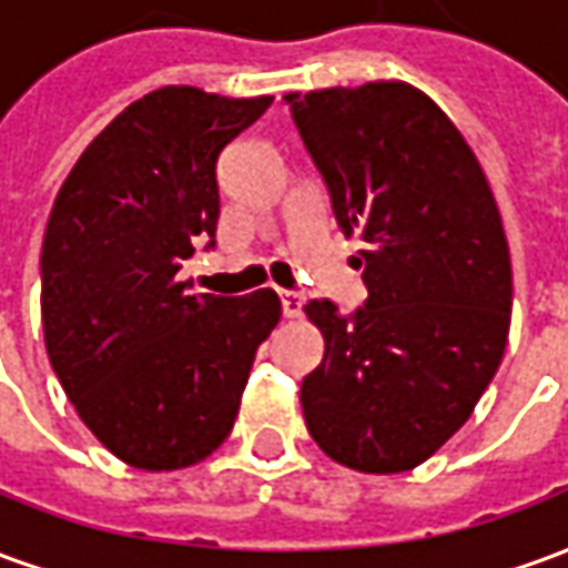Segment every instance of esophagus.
Wrapping results in <instances>:
<instances>
[{
  "instance_id": "34e87169",
  "label": "esophagus",
  "mask_w": 568,
  "mask_h": 568,
  "mask_svg": "<svg viewBox=\"0 0 568 568\" xmlns=\"http://www.w3.org/2000/svg\"><path fill=\"white\" fill-rule=\"evenodd\" d=\"M280 304H283V313L288 320H297L304 310V295L301 292H280Z\"/></svg>"
}]
</instances>
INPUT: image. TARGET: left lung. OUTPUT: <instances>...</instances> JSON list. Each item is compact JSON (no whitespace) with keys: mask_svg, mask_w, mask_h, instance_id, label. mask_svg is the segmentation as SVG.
<instances>
[{"mask_svg":"<svg viewBox=\"0 0 568 568\" xmlns=\"http://www.w3.org/2000/svg\"><path fill=\"white\" fill-rule=\"evenodd\" d=\"M295 128L358 236L365 307L310 301L325 337L301 383L313 440L334 463L395 475L471 417L511 325V255L475 151L405 81L285 93Z\"/></svg>","mask_w":568,"mask_h":568,"instance_id":"8db88e82","label":"left lung"}]
</instances>
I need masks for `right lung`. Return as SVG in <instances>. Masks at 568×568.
<instances>
[{
	"label": "right lung",
	"mask_w": 568,
	"mask_h": 568,
	"mask_svg": "<svg viewBox=\"0 0 568 568\" xmlns=\"http://www.w3.org/2000/svg\"><path fill=\"white\" fill-rule=\"evenodd\" d=\"M273 97L170 84L130 103L60 187L42 243L48 358L84 426L142 471L206 459L234 428L280 297L187 295L194 243L215 246V163Z\"/></svg>",
	"instance_id": "right-lung-1"
}]
</instances>
